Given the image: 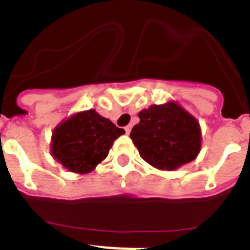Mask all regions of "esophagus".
Wrapping results in <instances>:
<instances>
[{
	"label": "esophagus",
	"mask_w": 250,
	"mask_h": 250,
	"mask_svg": "<svg viewBox=\"0 0 250 250\" xmlns=\"http://www.w3.org/2000/svg\"><path fill=\"white\" fill-rule=\"evenodd\" d=\"M125 131H126V134H130V131H131V125H127V126H125Z\"/></svg>",
	"instance_id": "esophagus-1"
}]
</instances>
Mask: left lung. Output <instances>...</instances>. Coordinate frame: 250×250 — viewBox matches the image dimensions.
<instances>
[{
  "label": "left lung",
  "mask_w": 250,
  "mask_h": 250,
  "mask_svg": "<svg viewBox=\"0 0 250 250\" xmlns=\"http://www.w3.org/2000/svg\"><path fill=\"white\" fill-rule=\"evenodd\" d=\"M139 118L130 138L151 167L171 171L198 156L202 147L199 123L182 106L174 101L151 105L141 110Z\"/></svg>",
  "instance_id": "obj_1"
}]
</instances>
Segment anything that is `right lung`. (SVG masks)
<instances>
[{"instance_id":"1","label":"right lung","mask_w":250,"mask_h":250,"mask_svg":"<svg viewBox=\"0 0 250 250\" xmlns=\"http://www.w3.org/2000/svg\"><path fill=\"white\" fill-rule=\"evenodd\" d=\"M125 134L95 110L77 112L55 127L51 155L72 173H90L107 156L114 140Z\"/></svg>"}]
</instances>
